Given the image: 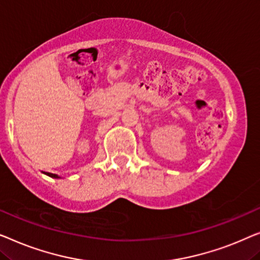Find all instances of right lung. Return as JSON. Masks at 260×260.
<instances>
[{
    "label": "right lung",
    "mask_w": 260,
    "mask_h": 260,
    "mask_svg": "<svg viewBox=\"0 0 260 260\" xmlns=\"http://www.w3.org/2000/svg\"><path fill=\"white\" fill-rule=\"evenodd\" d=\"M47 174H48V175H49V177H52V178H58L56 174H52V173H47Z\"/></svg>",
    "instance_id": "add662e5"
}]
</instances>
